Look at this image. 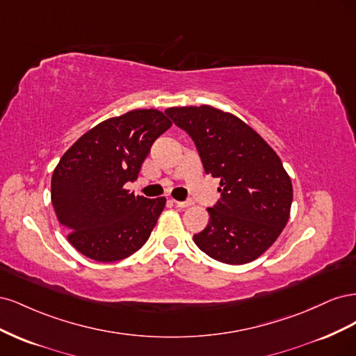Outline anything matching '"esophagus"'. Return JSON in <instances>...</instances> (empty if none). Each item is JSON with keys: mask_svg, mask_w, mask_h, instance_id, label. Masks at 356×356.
Listing matches in <instances>:
<instances>
[{"mask_svg": "<svg viewBox=\"0 0 356 356\" xmlns=\"http://www.w3.org/2000/svg\"><path fill=\"white\" fill-rule=\"evenodd\" d=\"M172 203H174L177 208H187L191 204V202H178V200H172Z\"/></svg>", "mask_w": 356, "mask_h": 356, "instance_id": "obj_1", "label": "esophagus"}]
</instances>
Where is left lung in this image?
Wrapping results in <instances>:
<instances>
[{
    "mask_svg": "<svg viewBox=\"0 0 356 356\" xmlns=\"http://www.w3.org/2000/svg\"><path fill=\"white\" fill-rule=\"evenodd\" d=\"M191 136L207 174L220 178L221 199L208 208L209 222L195 243L225 264H246L282 233L293 184L275 149L239 117L211 105L165 111Z\"/></svg>",
    "mask_w": 356,
    "mask_h": 356,
    "instance_id": "1",
    "label": "left lung"
}]
</instances>
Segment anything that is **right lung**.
I'll use <instances>...</instances> for the list:
<instances>
[{
	"label": "right lung",
	"instance_id": "add662e5",
	"mask_svg": "<svg viewBox=\"0 0 356 356\" xmlns=\"http://www.w3.org/2000/svg\"><path fill=\"white\" fill-rule=\"evenodd\" d=\"M170 126L159 110H132L96 124L60 157L51 203L79 252L113 263L148 241L166 199L135 196L124 184L138 178L153 143Z\"/></svg>",
	"mask_w": 356,
	"mask_h": 356
}]
</instances>
